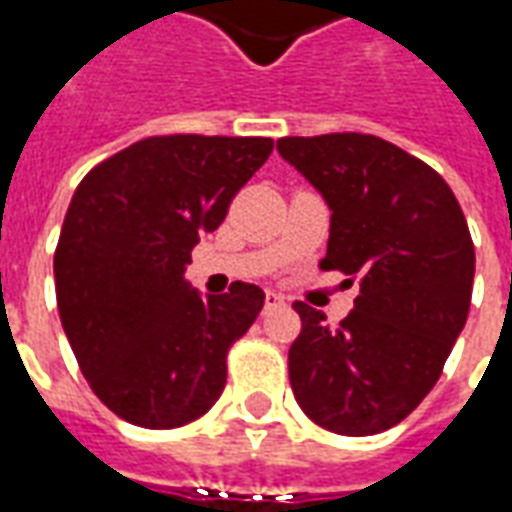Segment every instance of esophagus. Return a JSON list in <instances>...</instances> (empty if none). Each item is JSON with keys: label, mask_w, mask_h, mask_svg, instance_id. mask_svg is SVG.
<instances>
[{"label": "esophagus", "mask_w": 512, "mask_h": 512, "mask_svg": "<svg viewBox=\"0 0 512 512\" xmlns=\"http://www.w3.org/2000/svg\"><path fill=\"white\" fill-rule=\"evenodd\" d=\"M277 307H285V296H282V293H277V290H268L266 310H277Z\"/></svg>", "instance_id": "34e87169"}]
</instances>
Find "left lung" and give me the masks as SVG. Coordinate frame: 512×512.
<instances>
[{"label": "left lung", "mask_w": 512, "mask_h": 512, "mask_svg": "<svg viewBox=\"0 0 512 512\" xmlns=\"http://www.w3.org/2000/svg\"><path fill=\"white\" fill-rule=\"evenodd\" d=\"M277 150L332 208L321 268L343 271L348 285L359 279L354 310L337 326L293 304V395L315 425L373 436L425 400L466 323L469 224L439 172L381 136H282Z\"/></svg>", "instance_id": "left-lung-1"}]
</instances>
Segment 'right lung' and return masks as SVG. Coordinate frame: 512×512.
I'll list each match as a JSON object with an SVG mask.
<instances>
[{
    "label": "right lung",
    "instance_id": "add662e5",
    "mask_svg": "<svg viewBox=\"0 0 512 512\" xmlns=\"http://www.w3.org/2000/svg\"><path fill=\"white\" fill-rule=\"evenodd\" d=\"M271 150L268 136H147L73 194L54 252L62 329L90 389L131 425L180 428L222 395L227 351L266 293L233 282L202 299L183 271Z\"/></svg>",
    "mask_w": 512,
    "mask_h": 512
}]
</instances>
